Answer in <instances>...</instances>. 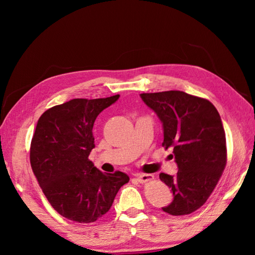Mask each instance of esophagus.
Returning a JSON list of instances; mask_svg holds the SVG:
<instances>
[{"instance_id":"esophagus-1","label":"esophagus","mask_w":255,"mask_h":255,"mask_svg":"<svg viewBox=\"0 0 255 255\" xmlns=\"http://www.w3.org/2000/svg\"><path fill=\"white\" fill-rule=\"evenodd\" d=\"M136 179L138 180V182L146 183V182H148V181H152V180L154 179V175H152V174H146V173L136 174Z\"/></svg>"}]
</instances>
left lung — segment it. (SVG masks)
<instances>
[{
    "mask_svg": "<svg viewBox=\"0 0 255 255\" xmlns=\"http://www.w3.org/2000/svg\"><path fill=\"white\" fill-rule=\"evenodd\" d=\"M143 101L161 119L163 147L173 148L178 173L159 179L173 192L163 207L172 216L199 209L213 193L227 162L226 136L221 116L210 101L183 91L141 93Z\"/></svg>",
    "mask_w": 255,
    "mask_h": 255,
    "instance_id": "obj_1",
    "label": "left lung"
}]
</instances>
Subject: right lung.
<instances>
[{"label":"right lung","instance_id":"obj_1","mask_svg":"<svg viewBox=\"0 0 255 255\" xmlns=\"http://www.w3.org/2000/svg\"><path fill=\"white\" fill-rule=\"evenodd\" d=\"M118 99L119 94L73 99L46 110L38 120L30 145V164L51 207L70 221H98L129 181L124 172L103 173L89 159L96 146L94 122Z\"/></svg>","mask_w":255,"mask_h":255}]
</instances>
